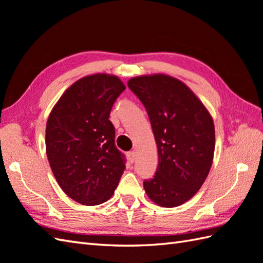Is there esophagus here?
I'll use <instances>...</instances> for the list:
<instances>
[{
  "label": "esophagus",
  "mask_w": 263,
  "mask_h": 263,
  "mask_svg": "<svg viewBox=\"0 0 263 263\" xmlns=\"http://www.w3.org/2000/svg\"><path fill=\"white\" fill-rule=\"evenodd\" d=\"M127 159H129L130 163H133L134 161H136V152L134 151L127 152Z\"/></svg>",
  "instance_id": "34e87169"
}]
</instances>
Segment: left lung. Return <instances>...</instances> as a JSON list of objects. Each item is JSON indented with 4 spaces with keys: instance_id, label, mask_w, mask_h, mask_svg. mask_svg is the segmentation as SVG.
<instances>
[{
    "instance_id": "8db88e82",
    "label": "left lung",
    "mask_w": 263,
    "mask_h": 263,
    "mask_svg": "<svg viewBox=\"0 0 263 263\" xmlns=\"http://www.w3.org/2000/svg\"><path fill=\"white\" fill-rule=\"evenodd\" d=\"M127 86L146 109L158 148L156 174L143 181L144 191L162 207L184 204L199 191L212 167V117L197 96L174 77L139 76Z\"/></svg>"
}]
</instances>
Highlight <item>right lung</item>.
I'll return each instance as SVG.
<instances>
[{
	"label": "right lung",
	"instance_id": "1",
	"mask_svg": "<svg viewBox=\"0 0 263 263\" xmlns=\"http://www.w3.org/2000/svg\"><path fill=\"white\" fill-rule=\"evenodd\" d=\"M124 89L112 75L83 77L65 91L49 115V163L60 188L79 204L94 206L111 198L125 169L108 120Z\"/></svg>",
	"mask_w": 263,
	"mask_h": 263
}]
</instances>
